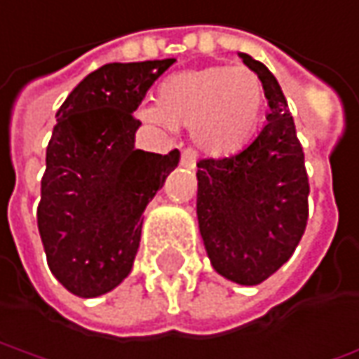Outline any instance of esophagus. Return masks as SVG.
I'll list each match as a JSON object with an SVG mask.
<instances>
[{"label":"esophagus","mask_w":359,"mask_h":359,"mask_svg":"<svg viewBox=\"0 0 359 359\" xmlns=\"http://www.w3.org/2000/svg\"><path fill=\"white\" fill-rule=\"evenodd\" d=\"M196 150H194V148H185V150L182 151V165H185V168H196Z\"/></svg>","instance_id":"34e87169"}]
</instances>
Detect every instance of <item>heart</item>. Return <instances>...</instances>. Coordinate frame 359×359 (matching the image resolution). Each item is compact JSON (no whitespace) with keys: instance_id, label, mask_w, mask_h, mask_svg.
<instances>
[{"instance_id":"b5f03b06","label":"heart","mask_w":359,"mask_h":359,"mask_svg":"<svg viewBox=\"0 0 359 359\" xmlns=\"http://www.w3.org/2000/svg\"><path fill=\"white\" fill-rule=\"evenodd\" d=\"M264 86L247 67L209 65L172 74L138 116L151 126H191L199 148L229 154L251 140L263 114Z\"/></svg>"}]
</instances>
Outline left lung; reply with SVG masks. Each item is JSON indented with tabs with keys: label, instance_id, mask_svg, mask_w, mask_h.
Returning <instances> with one entry per match:
<instances>
[{
	"label": "left lung",
	"instance_id": "1",
	"mask_svg": "<svg viewBox=\"0 0 359 359\" xmlns=\"http://www.w3.org/2000/svg\"><path fill=\"white\" fill-rule=\"evenodd\" d=\"M239 57L263 83L266 124L241 151L197 162V221L213 269L252 286L292 257L309 221L310 185L280 84L261 61Z\"/></svg>",
	"mask_w": 359,
	"mask_h": 359
}]
</instances>
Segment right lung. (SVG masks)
<instances>
[{
	"label": "right lung",
	"instance_id": "1",
	"mask_svg": "<svg viewBox=\"0 0 359 359\" xmlns=\"http://www.w3.org/2000/svg\"><path fill=\"white\" fill-rule=\"evenodd\" d=\"M174 62L104 65L57 110L37 225L50 273L76 297L107 294L130 275L144 209L180 162L177 150L134 148V112Z\"/></svg>",
	"mask_w": 359,
	"mask_h": 359
}]
</instances>
